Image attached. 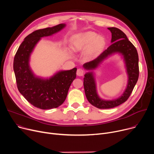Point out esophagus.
I'll return each instance as SVG.
<instances>
[{
	"mask_svg": "<svg viewBox=\"0 0 154 154\" xmlns=\"http://www.w3.org/2000/svg\"><path fill=\"white\" fill-rule=\"evenodd\" d=\"M83 73H84V71H83V70L82 69H78L77 71V75L78 76H83Z\"/></svg>",
	"mask_w": 154,
	"mask_h": 154,
	"instance_id": "1",
	"label": "esophagus"
}]
</instances>
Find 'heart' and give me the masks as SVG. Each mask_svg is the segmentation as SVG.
I'll return each instance as SVG.
<instances>
[{"instance_id":"heart-1","label":"heart","mask_w":154,"mask_h":154,"mask_svg":"<svg viewBox=\"0 0 154 154\" xmlns=\"http://www.w3.org/2000/svg\"><path fill=\"white\" fill-rule=\"evenodd\" d=\"M106 41L103 36H97L94 32L88 31L73 35L70 45L74 52L85 51V57L90 60L98 54L105 47Z\"/></svg>"}]
</instances>
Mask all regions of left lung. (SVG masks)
<instances>
[{
  "label": "left lung",
  "instance_id": "8db88e82",
  "mask_svg": "<svg viewBox=\"0 0 154 154\" xmlns=\"http://www.w3.org/2000/svg\"><path fill=\"white\" fill-rule=\"evenodd\" d=\"M107 29L112 33L111 45L95 60L83 65L84 69L88 71L83 78L86 97L91 104L99 109L113 108L125 103L130 97L139 77V58L136 48L120 29L114 27H108ZM115 53H119L122 56L128 75V83L124 92L118 99L105 100L101 99L97 94L93 71L104 60Z\"/></svg>",
  "mask_w": 154,
  "mask_h": 154
}]
</instances>
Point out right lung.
<instances>
[{
	"label": "right lung",
	"mask_w": 154,
	"mask_h": 154,
	"mask_svg": "<svg viewBox=\"0 0 154 154\" xmlns=\"http://www.w3.org/2000/svg\"><path fill=\"white\" fill-rule=\"evenodd\" d=\"M66 24L34 31L25 37L13 61V70L20 93L34 107L51 109L61 106L65 101L77 68L60 71L50 78L36 76L29 65L31 54L42 37L52 35L64 29Z\"/></svg>",
	"instance_id": "obj_1"
}]
</instances>
